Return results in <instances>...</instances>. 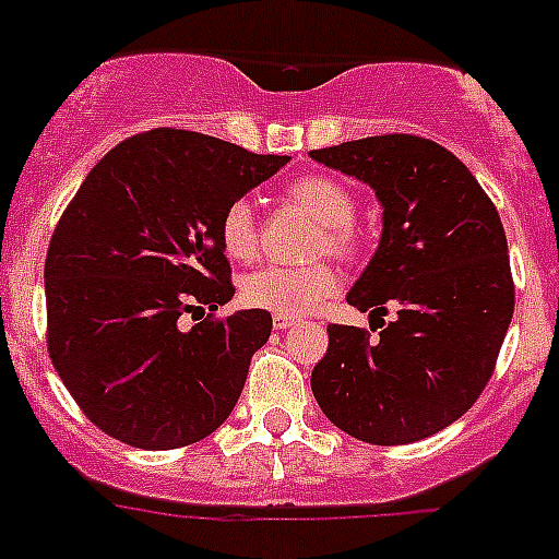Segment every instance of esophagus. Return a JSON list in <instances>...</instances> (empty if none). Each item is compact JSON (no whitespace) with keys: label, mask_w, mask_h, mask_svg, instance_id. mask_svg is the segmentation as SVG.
Listing matches in <instances>:
<instances>
[{"label":"esophagus","mask_w":559,"mask_h":559,"mask_svg":"<svg viewBox=\"0 0 559 559\" xmlns=\"http://www.w3.org/2000/svg\"><path fill=\"white\" fill-rule=\"evenodd\" d=\"M293 323H295V318H289V316H275V318H272V326H275V330H281V332L289 330Z\"/></svg>","instance_id":"34e87169"}]
</instances>
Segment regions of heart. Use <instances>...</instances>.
I'll use <instances>...</instances> for the list:
<instances>
[{"mask_svg": "<svg viewBox=\"0 0 559 559\" xmlns=\"http://www.w3.org/2000/svg\"><path fill=\"white\" fill-rule=\"evenodd\" d=\"M287 199L321 224L318 247L330 255L346 258L355 252V195L346 185L330 176H304L293 181ZM218 241L229 261H252L258 252V222L250 201H233L218 222ZM337 289V275L330 266H264L247 275L241 284L243 301L250 307L270 309L275 316H312Z\"/></svg>", "mask_w": 559, "mask_h": 559, "instance_id": "obj_1", "label": "heart"}]
</instances>
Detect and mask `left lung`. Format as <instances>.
<instances>
[{
    "label": "left lung",
    "mask_w": 559,
    "mask_h": 559,
    "mask_svg": "<svg viewBox=\"0 0 559 559\" xmlns=\"http://www.w3.org/2000/svg\"><path fill=\"white\" fill-rule=\"evenodd\" d=\"M309 156L360 178L383 207L381 243L346 295L378 318L381 337L332 323L312 395L364 443L429 438L472 409L509 332L514 284L500 215L466 164L420 135H369ZM389 306L399 316L383 324Z\"/></svg>",
    "instance_id": "1"
}]
</instances>
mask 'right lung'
<instances>
[{
	"label": "right lung",
	"mask_w": 559,
	"mask_h": 559,
	"mask_svg": "<svg viewBox=\"0 0 559 559\" xmlns=\"http://www.w3.org/2000/svg\"><path fill=\"white\" fill-rule=\"evenodd\" d=\"M287 162L156 128L87 173L45 258L48 352L105 435L164 452L227 420L272 316L238 309L192 330L178 318L236 295L218 241L222 213Z\"/></svg>",
	"instance_id": "add662e5"
}]
</instances>
